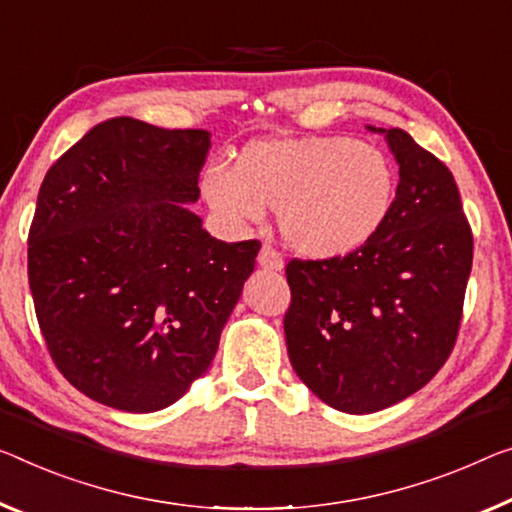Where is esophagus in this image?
Wrapping results in <instances>:
<instances>
[{
  "mask_svg": "<svg viewBox=\"0 0 512 512\" xmlns=\"http://www.w3.org/2000/svg\"><path fill=\"white\" fill-rule=\"evenodd\" d=\"M258 265L265 267V270H272V272H279L283 267V256L279 254L277 249L270 247V245H263L261 254H258Z\"/></svg>",
  "mask_w": 512,
  "mask_h": 512,
  "instance_id": "1",
  "label": "esophagus"
}]
</instances>
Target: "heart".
<instances>
[{
	"instance_id": "heart-1",
	"label": "heart",
	"mask_w": 512,
	"mask_h": 512,
	"mask_svg": "<svg viewBox=\"0 0 512 512\" xmlns=\"http://www.w3.org/2000/svg\"><path fill=\"white\" fill-rule=\"evenodd\" d=\"M212 208L238 222L279 210L283 240L297 254L336 258L364 247L393 208L396 174L373 144L350 137H279L249 144L235 167L201 180Z\"/></svg>"
}]
</instances>
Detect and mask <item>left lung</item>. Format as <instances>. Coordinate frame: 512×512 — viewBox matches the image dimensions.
I'll return each instance as SVG.
<instances>
[{
    "label": "left lung",
    "mask_w": 512,
    "mask_h": 512,
    "mask_svg": "<svg viewBox=\"0 0 512 512\" xmlns=\"http://www.w3.org/2000/svg\"><path fill=\"white\" fill-rule=\"evenodd\" d=\"M380 132L400 176L387 222L352 254L286 265L290 364L322 403L348 414L400 403L446 364L474 258L446 164L405 130Z\"/></svg>",
    "instance_id": "1"
}]
</instances>
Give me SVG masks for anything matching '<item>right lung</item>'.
<instances>
[{"mask_svg":"<svg viewBox=\"0 0 512 512\" xmlns=\"http://www.w3.org/2000/svg\"><path fill=\"white\" fill-rule=\"evenodd\" d=\"M206 130L102 121L47 169L29 229L41 334L77 391L123 412L174 405L208 371L261 249L222 242L199 199Z\"/></svg>","mask_w":512,"mask_h":512,"instance_id":"1","label":"right lung"}]
</instances>
